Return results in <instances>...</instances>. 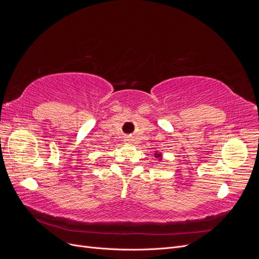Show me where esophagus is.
<instances>
[{
  "instance_id": "obj_1",
  "label": "esophagus",
  "mask_w": 259,
  "mask_h": 259,
  "mask_svg": "<svg viewBox=\"0 0 259 259\" xmlns=\"http://www.w3.org/2000/svg\"><path fill=\"white\" fill-rule=\"evenodd\" d=\"M125 143H126V144H132L133 143V139L131 137H127L126 139H125Z\"/></svg>"
}]
</instances>
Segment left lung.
<instances>
[{"label": "left lung", "instance_id": "8db88e82", "mask_svg": "<svg viewBox=\"0 0 259 259\" xmlns=\"http://www.w3.org/2000/svg\"><path fill=\"white\" fill-rule=\"evenodd\" d=\"M153 156H154V158H155L156 160L162 161L163 155H162V153H161L159 150H155V151H154V154H153Z\"/></svg>", "mask_w": 259, "mask_h": 259}]
</instances>
